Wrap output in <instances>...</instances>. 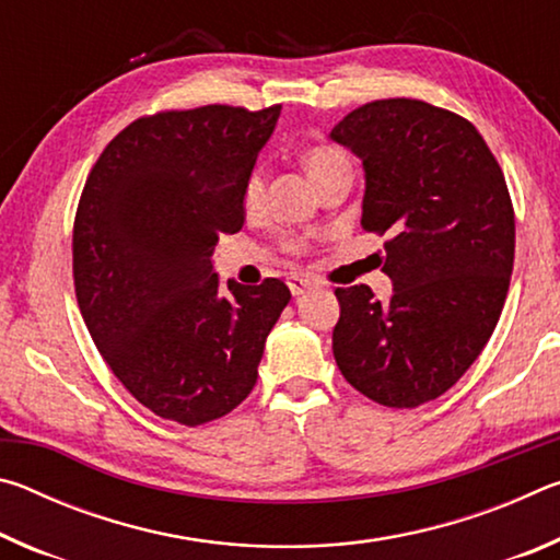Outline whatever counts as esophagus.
<instances>
[{"instance_id": "1", "label": "esophagus", "mask_w": 560, "mask_h": 560, "mask_svg": "<svg viewBox=\"0 0 560 560\" xmlns=\"http://www.w3.org/2000/svg\"><path fill=\"white\" fill-rule=\"evenodd\" d=\"M289 289H291L293 296H301V293L316 289V281L306 279V277H299V273H296V277L289 279Z\"/></svg>"}]
</instances>
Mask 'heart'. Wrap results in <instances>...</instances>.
<instances>
[{
	"instance_id": "heart-1",
	"label": "heart",
	"mask_w": 560,
	"mask_h": 560,
	"mask_svg": "<svg viewBox=\"0 0 560 560\" xmlns=\"http://www.w3.org/2000/svg\"><path fill=\"white\" fill-rule=\"evenodd\" d=\"M301 165L316 187L330 183V179L346 177L350 179V163L343 150H338L328 143H314L301 150ZM264 195V177L261 173H252L244 183V207L246 210H257ZM291 249H301L299 240L289 242Z\"/></svg>"
}]
</instances>
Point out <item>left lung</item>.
Returning a JSON list of instances; mask_svg holds the SVG:
<instances>
[{
    "label": "left lung",
    "instance_id": "obj_1",
    "mask_svg": "<svg viewBox=\"0 0 560 560\" xmlns=\"http://www.w3.org/2000/svg\"><path fill=\"white\" fill-rule=\"evenodd\" d=\"M363 160V230L390 234L387 303L336 289L334 355L385 407L430 402L467 373L497 328L514 269L504 173L467 118L415 98L355 108L330 130Z\"/></svg>",
    "mask_w": 560,
    "mask_h": 560
}]
</instances>
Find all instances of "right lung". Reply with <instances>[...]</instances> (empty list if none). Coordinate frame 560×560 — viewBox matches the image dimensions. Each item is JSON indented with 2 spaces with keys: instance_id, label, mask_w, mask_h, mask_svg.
<instances>
[{
  "instance_id": "1",
  "label": "right lung",
  "mask_w": 560,
  "mask_h": 560,
  "mask_svg": "<svg viewBox=\"0 0 560 560\" xmlns=\"http://www.w3.org/2000/svg\"><path fill=\"white\" fill-rule=\"evenodd\" d=\"M281 106H202L132 120L103 150L73 222V287L93 343L148 410L212 422L257 385L291 291L220 283L212 254L244 224V183Z\"/></svg>"
}]
</instances>
